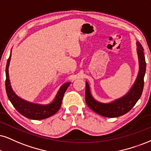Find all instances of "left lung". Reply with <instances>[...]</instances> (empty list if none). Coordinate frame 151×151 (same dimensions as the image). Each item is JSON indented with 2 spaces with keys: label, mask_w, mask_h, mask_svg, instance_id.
Segmentation results:
<instances>
[{
  "label": "left lung",
  "mask_w": 151,
  "mask_h": 151,
  "mask_svg": "<svg viewBox=\"0 0 151 151\" xmlns=\"http://www.w3.org/2000/svg\"><path fill=\"white\" fill-rule=\"evenodd\" d=\"M137 54L139 57V71L134 84L129 92L124 96L109 104H102L96 101L91 95L90 86L86 82L85 87V101L87 105L93 111L107 118H116L125 114L132 109L140 99L144 85V76L146 63L145 60L144 48L139 42H137Z\"/></svg>",
  "instance_id": "left-lung-1"
}]
</instances>
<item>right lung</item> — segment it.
<instances>
[{
    "instance_id": "1",
    "label": "right lung",
    "mask_w": 151,
    "mask_h": 151,
    "mask_svg": "<svg viewBox=\"0 0 151 151\" xmlns=\"http://www.w3.org/2000/svg\"><path fill=\"white\" fill-rule=\"evenodd\" d=\"M10 57L11 54L7 61L6 69H5V74H6L5 89H6L7 97L11 101L13 106L23 116L32 120H42L55 114L60 109L63 96L68 87L70 84V82L64 83L60 87L55 99L51 104L47 105H39V104L26 101L25 100L22 99L17 95H16L11 87L8 74V67L10 64Z\"/></svg>"
}]
</instances>
